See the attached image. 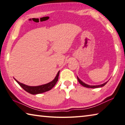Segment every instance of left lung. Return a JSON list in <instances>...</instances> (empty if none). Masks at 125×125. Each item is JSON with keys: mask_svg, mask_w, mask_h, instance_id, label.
I'll return each mask as SVG.
<instances>
[{"mask_svg": "<svg viewBox=\"0 0 125 125\" xmlns=\"http://www.w3.org/2000/svg\"><path fill=\"white\" fill-rule=\"evenodd\" d=\"M77 80H78V81L79 82V83H80L81 85H83V86L87 87V88H93V89H94V88H99V87H103V86H105L108 82V81H107V82H106V83H103V84L99 85H89L86 84V83H83V82L77 76Z\"/></svg>", "mask_w": 125, "mask_h": 125, "instance_id": "1", "label": "left lung"}]
</instances>
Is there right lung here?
I'll return each instance as SVG.
<instances>
[{
  "mask_svg": "<svg viewBox=\"0 0 125 125\" xmlns=\"http://www.w3.org/2000/svg\"><path fill=\"white\" fill-rule=\"evenodd\" d=\"M59 73H60V71H58V73H57L56 76H55V79L53 80L52 81L50 82V83H46V84L44 85L36 86H28L24 84V83H20V82L16 80L15 79H14V80L17 82L18 84H19L24 90L28 92V93L31 94L32 95H36V94H42L45 93V92L50 90L54 86L55 84L56 83L57 81H58Z\"/></svg>",
  "mask_w": 125,
  "mask_h": 125,
  "instance_id": "obj_1",
  "label": "right lung"
}]
</instances>
